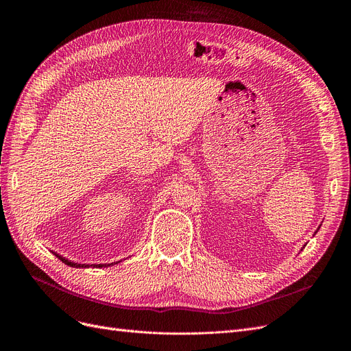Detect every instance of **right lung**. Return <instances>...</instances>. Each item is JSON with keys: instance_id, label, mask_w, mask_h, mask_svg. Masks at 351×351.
<instances>
[{"instance_id": "1", "label": "right lung", "mask_w": 351, "mask_h": 351, "mask_svg": "<svg viewBox=\"0 0 351 351\" xmlns=\"http://www.w3.org/2000/svg\"><path fill=\"white\" fill-rule=\"evenodd\" d=\"M55 256L58 257V259L62 262V263H65V265H68V266H71V267H89L88 265H78V263H73V262H69V261H66L65 257H62V256H60V254H57V253H53ZM90 266H94V267H104V266H109V265H90Z\"/></svg>"}]
</instances>
